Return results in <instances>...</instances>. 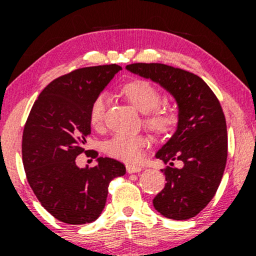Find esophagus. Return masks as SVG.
Listing matches in <instances>:
<instances>
[{
	"mask_svg": "<svg viewBox=\"0 0 256 256\" xmlns=\"http://www.w3.org/2000/svg\"><path fill=\"white\" fill-rule=\"evenodd\" d=\"M126 171H128V173H138L142 171V167L136 165H128L126 166Z\"/></svg>",
	"mask_w": 256,
	"mask_h": 256,
	"instance_id": "34e87169",
	"label": "esophagus"
}]
</instances>
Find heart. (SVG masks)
Returning <instances> with one entry per match:
<instances>
[{
  "mask_svg": "<svg viewBox=\"0 0 256 256\" xmlns=\"http://www.w3.org/2000/svg\"><path fill=\"white\" fill-rule=\"evenodd\" d=\"M122 94L130 104L146 114V122L152 130L158 134H171L179 122L178 110L173 107L160 108L162 95L154 85L142 79H134L122 85ZM104 95H98L90 106L89 119L94 128H98L104 124L106 113ZM148 146V138L144 134H116L104 144V152L118 160L134 162L140 156L144 146Z\"/></svg>",
  "mask_w": 256,
  "mask_h": 256,
  "instance_id": "obj_1",
  "label": "heart"
}]
</instances>
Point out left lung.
Wrapping results in <instances>:
<instances>
[{"mask_svg": "<svg viewBox=\"0 0 256 256\" xmlns=\"http://www.w3.org/2000/svg\"><path fill=\"white\" fill-rule=\"evenodd\" d=\"M126 70L150 79L174 98L179 122L174 134L155 158L167 183L152 200L161 216L186 220L210 202L222 180L228 158V132L222 106L204 79L164 64H132ZM177 160L182 167L176 168Z\"/></svg>", "mask_w": 256, "mask_h": 256, "instance_id": "obj_1", "label": "left lung"}]
</instances>
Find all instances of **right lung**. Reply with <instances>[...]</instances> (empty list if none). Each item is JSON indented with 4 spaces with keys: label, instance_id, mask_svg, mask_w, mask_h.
<instances>
[{
    "label": "right lung",
    "instance_id": "right-lung-1",
    "mask_svg": "<svg viewBox=\"0 0 256 256\" xmlns=\"http://www.w3.org/2000/svg\"><path fill=\"white\" fill-rule=\"evenodd\" d=\"M122 67H85L46 85L30 112L22 134V164L40 204L60 222L82 225L104 210L110 180L124 176L125 166L98 158L92 168L76 158L91 134L90 106Z\"/></svg>",
    "mask_w": 256,
    "mask_h": 256
}]
</instances>
